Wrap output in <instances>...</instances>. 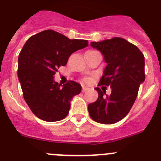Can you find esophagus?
Wrapping results in <instances>:
<instances>
[{"label": "esophagus", "mask_w": 161, "mask_h": 161, "mask_svg": "<svg viewBox=\"0 0 161 161\" xmlns=\"http://www.w3.org/2000/svg\"><path fill=\"white\" fill-rule=\"evenodd\" d=\"M88 90H89V87H88V86H82V92H85V91H88Z\"/></svg>", "instance_id": "esophagus-1"}]
</instances>
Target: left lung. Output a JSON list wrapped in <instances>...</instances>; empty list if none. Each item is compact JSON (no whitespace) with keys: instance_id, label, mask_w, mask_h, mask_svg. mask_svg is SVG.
I'll return each instance as SVG.
<instances>
[{"instance_id":"8db88e82","label":"left lung","mask_w":161,"mask_h":161,"mask_svg":"<svg viewBox=\"0 0 161 161\" xmlns=\"http://www.w3.org/2000/svg\"><path fill=\"white\" fill-rule=\"evenodd\" d=\"M91 46L103 54L107 64L98 84L110 86L112 91L106 95L96 87L98 97L88 105V111L94 121L114 124L128 114L145 82V57L137 47L119 37L91 42Z\"/></svg>"}]
</instances>
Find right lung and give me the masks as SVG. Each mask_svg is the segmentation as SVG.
<instances>
[{"label":"right lung","mask_w":161,"mask_h":161,"mask_svg":"<svg viewBox=\"0 0 161 161\" xmlns=\"http://www.w3.org/2000/svg\"><path fill=\"white\" fill-rule=\"evenodd\" d=\"M88 46L85 40H70L53 30L30 37L18 57V79L24 98L37 118L58 121L67 116L70 101L82 91L75 81L60 85L54 75L72 53Z\"/></svg>","instance_id":"add662e5"}]
</instances>
